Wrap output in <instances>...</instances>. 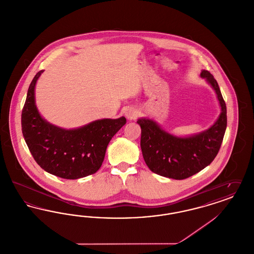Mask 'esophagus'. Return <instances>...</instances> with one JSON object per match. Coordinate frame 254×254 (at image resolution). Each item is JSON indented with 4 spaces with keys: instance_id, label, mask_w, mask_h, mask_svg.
I'll return each instance as SVG.
<instances>
[{
    "instance_id": "1",
    "label": "esophagus",
    "mask_w": 254,
    "mask_h": 254,
    "mask_svg": "<svg viewBox=\"0 0 254 254\" xmlns=\"http://www.w3.org/2000/svg\"><path fill=\"white\" fill-rule=\"evenodd\" d=\"M125 115L128 120H135L138 117V111L133 108H128L126 110Z\"/></svg>"
}]
</instances>
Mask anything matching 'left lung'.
Segmentation results:
<instances>
[{
    "mask_svg": "<svg viewBox=\"0 0 254 254\" xmlns=\"http://www.w3.org/2000/svg\"><path fill=\"white\" fill-rule=\"evenodd\" d=\"M201 77L217 95L221 113L208 129L189 137L165 131L156 122L140 118L141 148L146 166L152 172L175 180L189 178L207 167L216 157L227 128V107L217 81L207 70Z\"/></svg>",
    "mask_w": 254,
    "mask_h": 254,
    "instance_id": "obj_1",
    "label": "left lung"
}]
</instances>
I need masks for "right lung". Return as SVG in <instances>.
<instances>
[{
    "mask_svg": "<svg viewBox=\"0 0 254 254\" xmlns=\"http://www.w3.org/2000/svg\"><path fill=\"white\" fill-rule=\"evenodd\" d=\"M43 72L33 78L22 111L25 143L37 164L50 174L70 180L91 175L101 168L109 141L127 120L102 119L73 129L49 124L35 104V85Z\"/></svg>",
    "mask_w": 254,
    "mask_h": 254,
    "instance_id": "obj_1",
    "label": "right lung"
}]
</instances>
